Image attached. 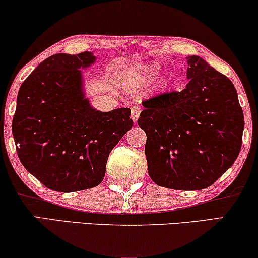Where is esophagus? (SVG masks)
Returning a JSON list of instances; mask_svg holds the SVG:
<instances>
[{
    "instance_id": "esophagus-1",
    "label": "esophagus",
    "mask_w": 258,
    "mask_h": 258,
    "mask_svg": "<svg viewBox=\"0 0 258 258\" xmlns=\"http://www.w3.org/2000/svg\"><path fill=\"white\" fill-rule=\"evenodd\" d=\"M140 114H141L140 107H137V105H134V107L132 108V112H130V115H132V119L134 121V123H137V119H139Z\"/></svg>"
}]
</instances>
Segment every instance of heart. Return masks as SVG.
<instances>
[{
    "instance_id": "heart-1",
    "label": "heart",
    "mask_w": 258,
    "mask_h": 258,
    "mask_svg": "<svg viewBox=\"0 0 258 258\" xmlns=\"http://www.w3.org/2000/svg\"><path fill=\"white\" fill-rule=\"evenodd\" d=\"M160 70L161 66L156 61L139 63L124 70L122 74V80L128 87L142 86L153 81L158 75Z\"/></svg>"
}]
</instances>
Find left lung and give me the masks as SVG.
Returning a JSON list of instances; mask_svg holds the SVG:
<instances>
[{
	"instance_id": "8db88e82",
	"label": "left lung",
	"mask_w": 258,
	"mask_h": 258,
	"mask_svg": "<svg viewBox=\"0 0 258 258\" xmlns=\"http://www.w3.org/2000/svg\"><path fill=\"white\" fill-rule=\"evenodd\" d=\"M188 84L143 102L137 123L147 134L148 174L157 185L201 190L234 164L244 116L227 76L200 56L186 57Z\"/></svg>"
}]
</instances>
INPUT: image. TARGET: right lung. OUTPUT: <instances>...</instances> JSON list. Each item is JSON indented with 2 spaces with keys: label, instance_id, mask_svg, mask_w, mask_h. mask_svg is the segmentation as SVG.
<instances>
[{
  "label": "right lung",
  "instance_id": "right-lung-1",
  "mask_svg": "<svg viewBox=\"0 0 258 258\" xmlns=\"http://www.w3.org/2000/svg\"><path fill=\"white\" fill-rule=\"evenodd\" d=\"M95 62L90 51L52 55L24 80L17 95L12 126L17 155L55 191L100 184L109 154L134 124L129 108L103 112L91 107L82 69Z\"/></svg>",
  "mask_w": 258,
  "mask_h": 258
}]
</instances>
